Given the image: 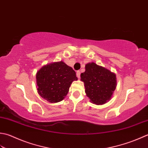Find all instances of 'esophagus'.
<instances>
[{
  "mask_svg": "<svg viewBox=\"0 0 148 148\" xmlns=\"http://www.w3.org/2000/svg\"><path fill=\"white\" fill-rule=\"evenodd\" d=\"M80 76V71H77V78H79Z\"/></svg>",
  "mask_w": 148,
  "mask_h": 148,
  "instance_id": "1",
  "label": "esophagus"
}]
</instances>
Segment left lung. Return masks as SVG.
Segmentation results:
<instances>
[{
    "label": "left lung",
    "mask_w": 148,
    "mask_h": 148,
    "mask_svg": "<svg viewBox=\"0 0 148 148\" xmlns=\"http://www.w3.org/2000/svg\"><path fill=\"white\" fill-rule=\"evenodd\" d=\"M85 69L80 75V80L85 86L86 96L93 104L107 103L116 88V75L93 62L86 64Z\"/></svg>",
    "instance_id": "left-lung-1"
}]
</instances>
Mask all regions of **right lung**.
<instances>
[{
    "mask_svg": "<svg viewBox=\"0 0 148 148\" xmlns=\"http://www.w3.org/2000/svg\"><path fill=\"white\" fill-rule=\"evenodd\" d=\"M77 80L73 68L63 61L50 63L36 73L38 92L50 103H57L66 97L71 84Z\"/></svg>",
    "mask_w": 148,
    "mask_h": 148,
    "instance_id": "add662e5",
    "label": "right lung"
}]
</instances>
